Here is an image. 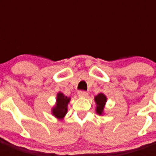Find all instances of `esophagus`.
I'll use <instances>...</instances> for the list:
<instances>
[{
	"mask_svg": "<svg viewBox=\"0 0 156 156\" xmlns=\"http://www.w3.org/2000/svg\"><path fill=\"white\" fill-rule=\"evenodd\" d=\"M78 95L79 97H87L88 95V93L85 90H79L78 92Z\"/></svg>",
	"mask_w": 156,
	"mask_h": 156,
	"instance_id": "obj_1",
	"label": "esophagus"
}]
</instances>
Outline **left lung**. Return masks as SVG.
I'll return each instance as SVG.
<instances>
[{
	"label": "left lung",
	"mask_w": 156,
	"mask_h": 156,
	"mask_svg": "<svg viewBox=\"0 0 156 156\" xmlns=\"http://www.w3.org/2000/svg\"><path fill=\"white\" fill-rule=\"evenodd\" d=\"M95 101L96 104V112L99 115L104 114V106H105L107 101V97L105 96V95L103 93L98 94L95 97Z\"/></svg>",
	"instance_id": "left-lung-1"
}]
</instances>
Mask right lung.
<instances>
[{
	"label": "right lung",
	"instance_id": "obj_1",
	"mask_svg": "<svg viewBox=\"0 0 156 156\" xmlns=\"http://www.w3.org/2000/svg\"><path fill=\"white\" fill-rule=\"evenodd\" d=\"M69 100H70V98L66 96L63 93H57L56 105L52 109V115L60 120L63 119L64 116L67 113V110H68L67 106L69 103Z\"/></svg>",
	"mask_w": 156,
	"mask_h": 156
}]
</instances>
